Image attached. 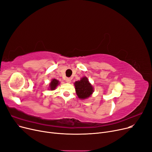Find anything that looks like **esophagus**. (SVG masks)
<instances>
[{"label":"esophagus","instance_id":"34e87169","mask_svg":"<svg viewBox=\"0 0 152 152\" xmlns=\"http://www.w3.org/2000/svg\"><path fill=\"white\" fill-rule=\"evenodd\" d=\"M66 83H71V79L69 78V77L66 78Z\"/></svg>","mask_w":152,"mask_h":152}]
</instances>
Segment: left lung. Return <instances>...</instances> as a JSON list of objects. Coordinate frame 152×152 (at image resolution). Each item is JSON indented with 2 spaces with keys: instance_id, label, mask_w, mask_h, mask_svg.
<instances>
[{
  "instance_id": "obj_1",
  "label": "left lung",
  "mask_w": 152,
  "mask_h": 152,
  "mask_svg": "<svg viewBox=\"0 0 152 152\" xmlns=\"http://www.w3.org/2000/svg\"><path fill=\"white\" fill-rule=\"evenodd\" d=\"M75 86L76 94L80 99L89 98L94 92L93 87L86 77H83L81 80L76 81Z\"/></svg>"
}]
</instances>
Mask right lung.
<instances>
[{
	"instance_id": "1",
	"label": "right lung",
	"mask_w": 152,
	"mask_h": 152,
	"mask_svg": "<svg viewBox=\"0 0 152 152\" xmlns=\"http://www.w3.org/2000/svg\"><path fill=\"white\" fill-rule=\"evenodd\" d=\"M59 81L57 79H53L51 83L49 84V89L50 91H53L56 89V87L59 84Z\"/></svg>"
}]
</instances>
